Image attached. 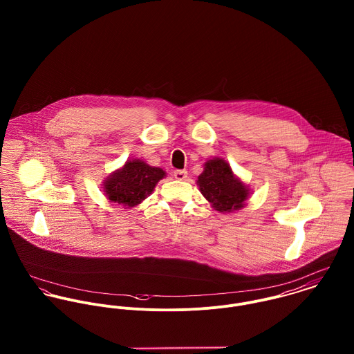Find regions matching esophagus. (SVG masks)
I'll return each instance as SVG.
<instances>
[{"label":"esophagus","mask_w":354,"mask_h":354,"mask_svg":"<svg viewBox=\"0 0 354 354\" xmlns=\"http://www.w3.org/2000/svg\"><path fill=\"white\" fill-rule=\"evenodd\" d=\"M188 177V171L187 170H176L174 171V178L178 181H185Z\"/></svg>","instance_id":"obj_1"}]
</instances>
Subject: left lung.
<instances>
[{"label":"left lung","mask_w":354,"mask_h":354,"mask_svg":"<svg viewBox=\"0 0 354 354\" xmlns=\"http://www.w3.org/2000/svg\"><path fill=\"white\" fill-rule=\"evenodd\" d=\"M196 184L205 201L221 214L241 209L251 195L250 187L233 173L229 162L218 156L207 159Z\"/></svg>","instance_id":"8db88e82"}]
</instances>
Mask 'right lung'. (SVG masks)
I'll return each mask as SVG.
<instances>
[{"label":"right lung","instance_id":"right-lung-1","mask_svg":"<svg viewBox=\"0 0 354 354\" xmlns=\"http://www.w3.org/2000/svg\"><path fill=\"white\" fill-rule=\"evenodd\" d=\"M166 177L160 167L150 166L147 162L133 158L124 166L110 173L103 180V192L110 202L132 208L150 196L156 184Z\"/></svg>","mask_w":354,"mask_h":354}]
</instances>
